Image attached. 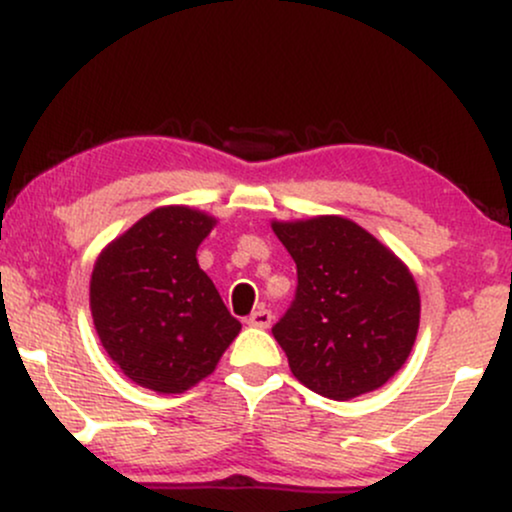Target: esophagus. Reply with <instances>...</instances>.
I'll use <instances>...</instances> for the list:
<instances>
[{"mask_svg": "<svg viewBox=\"0 0 512 512\" xmlns=\"http://www.w3.org/2000/svg\"><path fill=\"white\" fill-rule=\"evenodd\" d=\"M248 322L252 327H262V330H267V327L272 325V313H269L267 308H257V310H252Z\"/></svg>", "mask_w": 512, "mask_h": 512, "instance_id": "1", "label": "esophagus"}]
</instances>
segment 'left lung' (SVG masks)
Instances as JSON below:
<instances>
[{"mask_svg": "<svg viewBox=\"0 0 512 512\" xmlns=\"http://www.w3.org/2000/svg\"><path fill=\"white\" fill-rule=\"evenodd\" d=\"M296 262V298L272 327L291 373L322 397L366 395L404 366L419 332V289L392 250L342 216L274 221Z\"/></svg>", "mask_w": 512, "mask_h": 512, "instance_id": "8db88e82", "label": "left lung"}]
</instances>
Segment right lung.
<instances>
[{"instance_id":"1","label":"right lung","mask_w":512,"mask_h":512,"mask_svg":"<svg viewBox=\"0 0 512 512\" xmlns=\"http://www.w3.org/2000/svg\"><path fill=\"white\" fill-rule=\"evenodd\" d=\"M214 223L190 207L154 209L93 267L91 315L103 349L129 380L163 395L214 373L240 332L197 264L199 243Z\"/></svg>"}]
</instances>
